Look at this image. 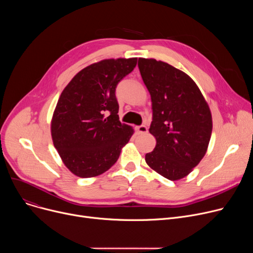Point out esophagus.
Here are the masks:
<instances>
[{
    "label": "esophagus",
    "instance_id": "1",
    "mask_svg": "<svg viewBox=\"0 0 253 253\" xmlns=\"http://www.w3.org/2000/svg\"><path fill=\"white\" fill-rule=\"evenodd\" d=\"M136 131H137V133L138 134H145L148 132V128L145 127L144 125H140V126H137L136 128Z\"/></svg>",
    "mask_w": 253,
    "mask_h": 253
}]
</instances>
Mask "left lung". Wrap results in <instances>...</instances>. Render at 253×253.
I'll use <instances>...</instances> for the list:
<instances>
[{
    "label": "left lung",
    "mask_w": 253,
    "mask_h": 253,
    "mask_svg": "<svg viewBox=\"0 0 253 253\" xmlns=\"http://www.w3.org/2000/svg\"><path fill=\"white\" fill-rule=\"evenodd\" d=\"M138 68L152 99L150 133L156 138L145 162L169 180L193 171L205 156L212 132L211 112L193 79L164 61L139 58Z\"/></svg>",
    "instance_id": "1"
}]
</instances>
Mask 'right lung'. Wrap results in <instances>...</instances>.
Here are the masks:
<instances>
[{
	"instance_id": "1",
	"label": "right lung",
	"mask_w": 253,
	"mask_h": 253,
	"mask_svg": "<svg viewBox=\"0 0 253 253\" xmlns=\"http://www.w3.org/2000/svg\"><path fill=\"white\" fill-rule=\"evenodd\" d=\"M136 63V57L92 63L61 92L51 135L62 162L75 175L94 177L109 170L133 134V128L119 121L115 92Z\"/></svg>"
}]
</instances>
